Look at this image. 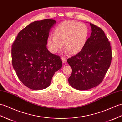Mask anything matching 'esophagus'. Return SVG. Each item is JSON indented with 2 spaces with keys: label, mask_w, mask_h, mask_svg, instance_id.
Masks as SVG:
<instances>
[{
  "label": "esophagus",
  "mask_w": 122,
  "mask_h": 122,
  "mask_svg": "<svg viewBox=\"0 0 122 122\" xmlns=\"http://www.w3.org/2000/svg\"><path fill=\"white\" fill-rule=\"evenodd\" d=\"M61 59L62 60V62H63V63H66V61H67V59L66 58H65L64 57H62L61 58Z\"/></svg>",
  "instance_id": "1"
}]
</instances>
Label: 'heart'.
<instances>
[{"instance_id":"obj_1","label":"heart","mask_w":122,"mask_h":122,"mask_svg":"<svg viewBox=\"0 0 122 122\" xmlns=\"http://www.w3.org/2000/svg\"><path fill=\"white\" fill-rule=\"evenodd\" d=\"M86 25L75 21L62 22L53 30V36H49L47 45L51 52L56 53L62 48L71 55H76L83 50L88 36Z\"/></svg>"}]
</instances>
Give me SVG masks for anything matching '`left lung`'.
I'll return each instance as SVG.
<instances>
[{"label":"left lung","mask_w":122,"mask_h":122,"mask_svg":"<svg viewBox=\"0 0 122 122\" xmlns=\"http://www.w3.org/2000/svg\"><path fill=\"white\" fill-rule=\"evenodd\" d=\"M92 34L81 51L67 59L72 69L69 78L75 89L86 90L102 81L110 66L112 50L109 39L101 28L90 23Z\"/></svg>","instance_id":"obj_1"}]
</instances>
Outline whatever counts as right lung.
Instances as JSON below:
<instances>
[{
	"label": "right lung",
	"mask_w": 122,
	"mask_h": 122,
	"mask_svg": "<svg viewBox=\"0 0 122 122\" xmlns=\"http://www.w3.org/2000/svg\"><path fill=\"white\" fill-rule=\"evenodd\" d=\"M56 21L44 19L35 21L20 32L11 49L12 63L19 80L33 90L50 85L56 72L62 66L60 56L47 48L50 30Z\"/></svg>",
	"instance_id": "1"
}]
</instances>
